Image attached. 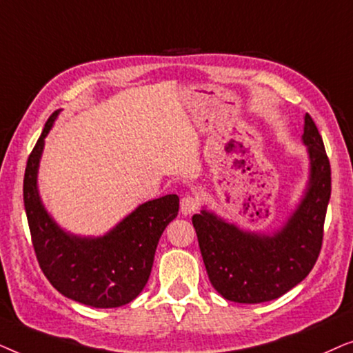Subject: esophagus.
I'll return each instance as SVG.
<instances>
[{
  "instance_id": "obj_1",
  "label": "esophagus",
  "mask_w": 353,
  "mask_h": 353,
  "mask_svg": "<svg viewBox=\"0 0 353 353\" xmlns=\"http://www.w3.org/2000/svg\"><path fill=\"white\" fill-rule=\"evenodd\" d=\"M199 209V201L194 196H185L180 202V210L183 215H191Z\"/></svg>"
}]
</instances>
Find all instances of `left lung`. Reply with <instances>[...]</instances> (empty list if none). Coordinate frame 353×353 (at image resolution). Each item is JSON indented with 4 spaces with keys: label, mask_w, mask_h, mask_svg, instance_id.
I'll return each instance as SVG.
<instances>
[{
    "label": "left lung",
    "mask_w": 353,
    "mask_h": 353,
    "mask_svg": "<svg viewBox=\"0 0 353 353\" xmlns=\"http://www.w3.org/2000/svg\"><path fill=\"white\" fill-rule=\"evenodd\" d=\"M302 143L308 154V181L279 230H243L205 207L192 215L207 274L226 301L260 303L281 297L305 279L320 255L331 167L321 134L308 114L303 117Z\"/></svg>",
    "instance_id": "obj_1"
}]
</instances>
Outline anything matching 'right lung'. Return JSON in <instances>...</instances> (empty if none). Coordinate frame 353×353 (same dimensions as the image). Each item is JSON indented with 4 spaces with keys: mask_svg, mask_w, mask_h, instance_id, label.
<instances>
[{
    "mask_svg": "<svg viewBox=\"0 0 353 353\" xmlns=\"http://www.w3.org/2000/svg\"><path fill=\"white\" fill-rule=\"evenodd\" d=\"M61 109L48 119L27 161L23 205L38 263L62 296L94 308L122 307L139 296L151 274L154 254L180 199L167 194L139 204L103 236H79L57 225L38 191L45 138Z\"/></svg>",
    "mask_w": 353,
    "mask_h": 353,
    "instance_id": "add662e5",
    "label": "right lung"
}]
</instances>
